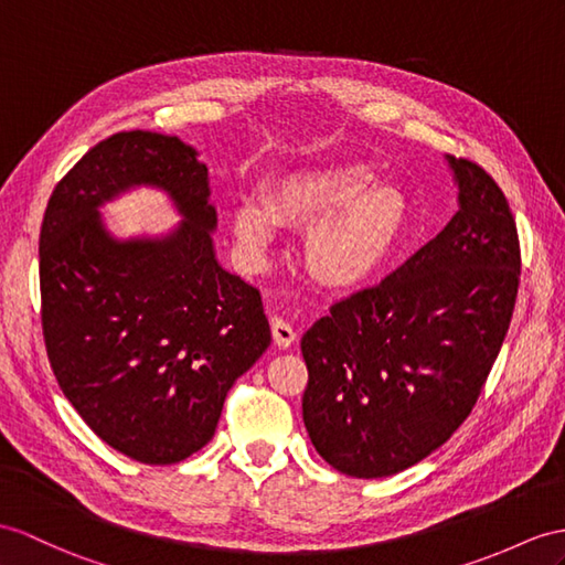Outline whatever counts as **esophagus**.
I'll return each instance as SVG.
<instances>
[{"instance_id":"obj_1","label":"esophagus","mask_w":565,"mask_h":565,"mask_svg":"<svg viewBox=\"0 0 565 565\" xmlns=\"http://www.w3.org/2000/svg\"><path fill=\"white\" fill-rule=\"evenodd\" d=\"M270 333H273V340H275V345H278V348H292L295 340H297L295 328L287 321L278 319V316L270 319Z\"/></svg>"}]
</instances>
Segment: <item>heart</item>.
<instances>
[{
    "instance_id": "heart-1",
    "label": "heart",
    "mask_w": 565,
    "mask_h": 565,
    "mask_svg": "<svg viewBox=\"0 0 565 565\" xmlns=\"http://www.w3.org/2000/svg\"><path fill=\"white\" fill-rule=\"evenodd\" d=\"M278 223L309 230L305 264L316 282L350 290L388 264L409 225V203L395 184H376L364 164H326L285 174L266 203L242 201L232 217L239 249L264 256Z\"/></svg>"
}]
</instances>
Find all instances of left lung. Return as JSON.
<instances>
[{"mask_svg":"<svg viewBox=\"0 0 565 565\" xmlns=\"http://www.w3.org/2000/svg\"><path fill=\"white\" fill-rule=\"evenodd\" d=\"M460 211L386 280L335 301L301 338V417L333 470L388 477L458 431L513 319L515 217L493 177L448 158Z\"/></svg>","mask_w":565,"mask_h":565,"instance_id":"obj_1","label":"left lung"}]
</instances>
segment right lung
Here are the masks:
<instances>
[{
    "label": "right lung",
    "instance_id": "1",
    "mask_svg": "<svg viewBox=\"0 0 565 565\" xmlns=\"http://www.w3.org/2000/svg\"><path fill=\"white\" fill-rule=\"evenodd\" d=\"M134 183L169 191L185 223L117 243L97 205ZM209 168L177 136L119 131L54 186L40 227V319L66 401L107 446L146 465L194 456L225 397L270 345L260 292L220 268Z\"/></svg>",
    "mask_w": 565,
    "mask_h": 565
}]
</instances>
